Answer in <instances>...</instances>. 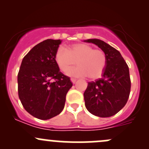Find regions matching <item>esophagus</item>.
Segmentation results:
<instances>
[{"instance_id": "esophagus-1", "label": "esophagus", "mask_w": 149, "mask_h": 149, "mask_svg": "<svg viewBox=\"0 0 149 149\" xmlns=\"http://www.w3.org/2000/svg\"><path fill=\"white\" fill-rule=\"evenodd\" d=\"M70 81H72V83L75 84V83H76V79H73V78H71V79H70Z\"/></svg>"}]
</instances>
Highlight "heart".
Segmentation results:
<instances>
[{"label": "heart", "instance_id": "b5f03b06", "mask_svg": "<svg viewBox=\"0 0 149 149\" xmlns=\"http://www.w3.org/2000/svg\"><path fill=\"white\" fill-rule=\"evenodd\" d=\"M55 59L63 72L67 71L76 62L77 67L68 70V75L74 77L88 76L90 79L101 77L107 65L104 52L84 43L73 44L68 49L59 47L55 52Z\"/></svg>", "mask_w": 149, "mask_h": 149}]
</instances>
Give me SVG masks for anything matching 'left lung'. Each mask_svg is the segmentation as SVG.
I'll return each mask as SVG.
<instances>
[{
    "mask_svg": "<svg viewBox=\"0 0 149 149\" xmlns=\"http://www.w3.org/2000/svg\"><path fill=\"white\" fill-rule=\"evenodd\" d=\"M85 42L95 44L107 56L102 78L88 82L84 93L85 106L95 116H113L124 107L129 98L131 87L129 68L120 52L102 40L89 39Z\"/></svg>",
    "mask_w": 149,
    "mask_h": 149,
    "instance_id": "8db88e82",
    "label": "left lung"
}]
</instances>
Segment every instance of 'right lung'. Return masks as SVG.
<instances>
[{
	"instance_id": "right-lung-1",
	"label": "right lung",
	"mask_w": 149,
	"mask_h": 149,
	"mask_svg": "<svg viewBox=\"0 0 149 149\" xmlns=\"http://www.w3.org/2000/svg\"><path fill=\"white\" fill-rule=\"evenodd\" d=\"M61 43L60 40L49 39L34 46L23 58L18 73L19 100L26 112L40 120L50 119L62 112L73 86L55 61Z\"/></svg>"
}]
</instances>
